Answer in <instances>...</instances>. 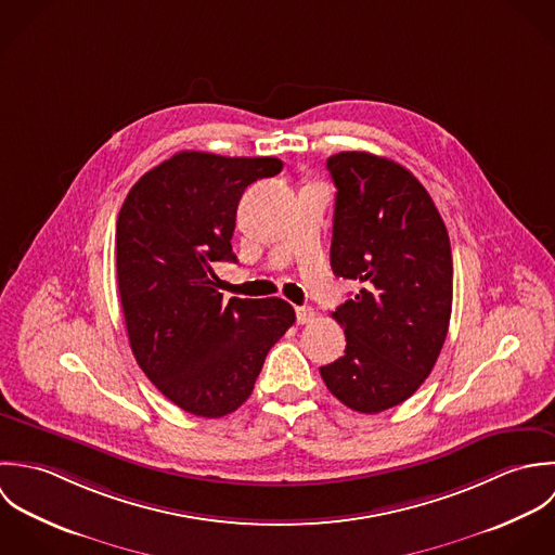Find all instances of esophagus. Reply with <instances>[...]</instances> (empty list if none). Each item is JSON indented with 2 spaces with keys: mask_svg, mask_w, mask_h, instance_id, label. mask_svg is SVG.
Masks as SVG:
<instances>
[{
  "mask_svg": "<svg viewBox=\"0 0 555 555\" xmlns=\"http://www.w3.org/2000/svg\"><path fill=\"white\" fill-rule=\"evenodd\" d=\"M315 320V311L313 309H309V307H298L296 309V322L298 324H311Z\"/></svg>",
  "mask_w": 555,
  "mask_h": 555,
  "instance_id": "34e87169",
  "label": "esophagus"
}]
</instances>
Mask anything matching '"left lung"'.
Wrapping results in <instances>:
<instances>
[{"mask_svg":"<svg viewBox=\"0 0 555 555\" xmlns=\"http://www.w3.org/2000/svg\"><path fill=\"white\" fill-rule=\"evenodd\" d=\"M326 167L336 186L333 272L362 287L333 313L345 328V356L320 373L340 403L379 414L410 399L442 351L450 240L434 199L399 163L338 152Z\"/></svg>","mask_w":555,"mask_h":555,"instance_id":"left-lung-1","label":"left lung"}]
</instances>
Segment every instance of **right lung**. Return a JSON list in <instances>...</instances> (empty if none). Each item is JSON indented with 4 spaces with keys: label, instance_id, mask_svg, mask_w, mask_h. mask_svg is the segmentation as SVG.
Listing matches in <instances>:
<instances>
[{
    "label": "right lung",
    "instance_id": "1",
    "mask_svg": "<svg viewBox=\"0 0 555 555\" xmlns=\"http://www.w3.org/2000/svg\"><path fill=\"white\" fill-rule=\"evenodd\" d=\"M283 169L274 156L180 152L130 189L117 217V287L130 349L147 379L204 418L235 412L253 392L270 347L296 322L281 298L227 305L219 261L248 184Z\"/></svg>",
    "mask_w": 555,
    "mask_h": 555
}]
</instances>
